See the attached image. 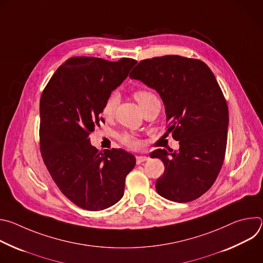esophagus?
Listing matches in <instances>:
<instances>
[{"mask_svg":"<svg viewBox=\"0 0 263 263\" xmlns=\"http://www.w3.org/2000/svg\"><path fill=\"white\" fill-rule=\"evenodd\" d=\"M147 159H148V157H146V156H136V162H137V164H140V163L146 161Z\"/></svg>","mask_w":263,"mask_h":263,"instance_id":"obj_1","label":"esophagus"}]
</instances>
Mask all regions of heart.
I'll list each match as a JSON object with an SVG mask.
<instances>
[{
  "label": "heart",
  "mask_w": 263,
  "mask_h": 263,
  "mask_svg": "<svg viewBox=\"0 0 263 263\" xmlns=\"http://www.w3.org/2000/svg\"><path fill=\"white\" fill-rule=\"evenodd\" d=\"M134 98L138 102V104H139L141 109L145 108L146 106H148L149 104H152L154 102H158L157 97L152 91L146 90V89L136 90L134 92ZM118 103H119V95L117 92H112L111 95L108 96V98L106 99V101H105V103L103 105L102 114L105 117H111L112 115L115 114V111H116L117 106H118ZM121 140H122V142L124 144H126V145H128L130 147H136L139 144L138 140L134 136L130 135V134L122 135Z\"/></svg>",
  "instance_id": "obj_1"
}]
</instances>
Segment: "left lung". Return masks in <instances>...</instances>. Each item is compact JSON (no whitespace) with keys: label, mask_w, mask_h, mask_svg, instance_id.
Returning <instances> with one entry per match:
<instances>
[{"label":"left lung","mask_w":263,"mask_h":263,"mask_svg":"<svg viewBox=\"0 0 263 263\" xmlns=\"http://www.w3.org/2000/svg\"><path fill=\"white\" fill-rule=\"evenodd\" d=\"M130 78L159 93L167 132L180 144L178 152L151 154L164 164L157 193L178 203L200 198L216 180L227 146L228 105L213 72L199 59L166 55L141 60Z\"/></svg>","instance_id":"obj_1"}]
</instances>
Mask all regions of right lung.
<instances>
[{
	"instance_id": "obj_1",
	"label": "right lung",
	"mask_w": 263,
	"mask_h": 263,
	"mask_svg": "<svg viewBox=\"0 0 263 263\" xmlns=\"http://www.w3.org/2000/svg\"><path fill=\"white\" fill-rule=\"evenodd\" d=\"M136 60L112 62L72 57L60 65L41 98L40 141L44 162L61 193L80 208L99 211L124 196L136 163L122 148L99 149L89 134L100 126L103 105Z\"/></svg>"
}]
</instances>
